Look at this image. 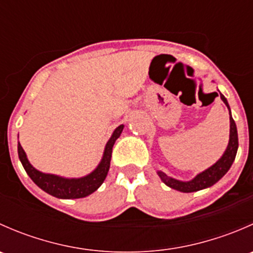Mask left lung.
<instances>
[{
    "label": "left lung",
    "mask_w": 253,
    "mask_h": 253,
    "mask_svg": "<svg viewBox=\"0 0 253 253\" xmlns=\"http://www.w3.org/2000/svg\"><path fill=\"white\" fill-rule=\"evenodd\" d=\"M218 96V93H215ZM219 95L220 99L224 101V104L226 105L229 110V115H230V134H229V143L228 147H226L225 152L221 155L220 159L215 163V164L211 165V168L206 169L205 171L200 172L198 175H196L192 180L190 181H181L176 180L174 177H170L165 172L163 171H157L159 175L160 180L165 183L167 186H169L170 188H174L176 191H180V192L190 193V192H196V191L203 190V188L211 187L214 183L218 182L226 172L229 171V169L233 165L234 160H235L237 148H239V138H237V128L234 119L231 117V110L230 106H229L228 100H226L225 96L219 91Z\"/></svg>",
    "instance_id": "obj_1"
}]
</instances>
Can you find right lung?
I'll use <instances>...</instances> for the list:
<instances>
[{
    "instance_id": "add662e5",
    "label": "right lung",
    "mask_w": 253,
    "mask_h": 253,
    "mask_svg": "<svg viewBox=\"0 0 253 253\" xmlns=\"http://www.w3.org/2000/svg\"><path fill=\"white\" fill-rule=\"evenodd\" d=\"M124 125H120L114 132H112L110 139L105 145L103 158L98 167L90 172V174L83 176V177H62V176L45 174L35 169L28 160L27 154L22 148L20 143H18V155L22 163L23 168L29 175V177L34 181L37 186H39L42 191L53 196V197L61 198V200H76V198H83L95 192L101 183L105 180L110 169V160L112 147H114L116 139L121 136Z\"/></svg>"
}]
</instances>
